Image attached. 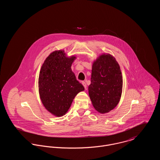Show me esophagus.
Segmentation results:
<instances>
[{"label":"esophagus","mask_w":160,"mask_h":160,"mask_svg":"<svg viewBox=\"0 0 160 160\" xmlns=\"http://www.w3.org/2000/svg\"><path fill=\"white\" fill-rule=\"evenodd\" d=\"M82 85H83V86L84 87V88H85V89H87V85H86V82H82Z\"/></svg>","instance_id":"34e87169"}]
</instances>
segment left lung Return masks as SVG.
Returning a JSON list of instances; mask_svg holds the SVG:
<instances>
[{
  "mask_svg": "<svg viewBox=\"0 0 160 160\" xmlns=\"http://www.w3.org/2000/svg\"><path fill=\"white\" fill-rule=\"evenodd\" d=\"M89 94L95 109L107 113L118 105L122 88L120 67L114 57L103 54L93 62Z\"/></svg>",
  "mask_w": 160,
  "mask_h": 160,
  "instance_id": "obj_1",
  "label": "left lung"
}]
</instances>
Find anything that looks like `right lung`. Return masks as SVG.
<instances>
[{"mask_svg":"<svg viewBox=\"0 0 160 160\" xmlns=\"http://www.w3.org/2000/svg\"><path fill=\"white\" fill-rule=\"evenodd\" d=\"M75 58L67 57L63 50L55 51L46 58L40 71L39 91L41 101L46 109L57 116L65 114L75 96L84 91L71 69Z\"/></svg>","mask_w":160,"mask_h":160,"instance_id":"add662e5","label":"right lung"}]
</instances>
